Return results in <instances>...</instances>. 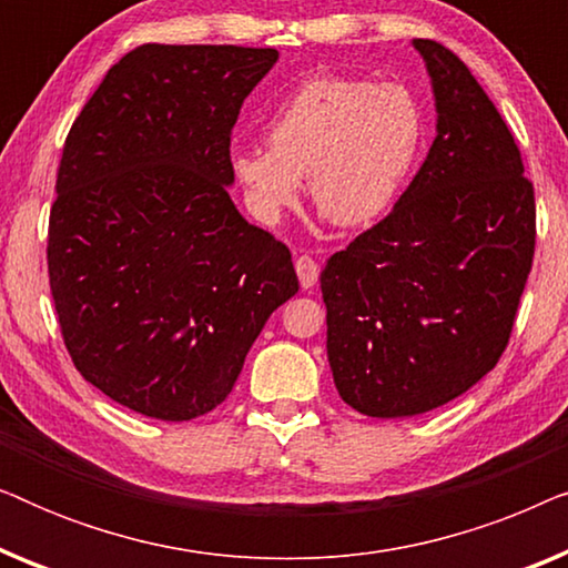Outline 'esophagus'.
<instances>
[{"label":"esophagus","instance_id":"obj_1","mask_svg":"<svg viewBox=\"0 0 568 568\" xmlns=\"http://www.w3.org/2000/svg\"><path fill=\"white\" fill-rule=\"evenodd\" d=\"M294 268H297L302 290H310V286L317 284V276H321V266H317L315 258H310V255H300L297 263H294Z\"/></svg>","mask_w":568,"mask_h":568}]
</instances>
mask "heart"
Listing matches in <instances>:
<instances>
[{"mask_svg":"<svg viewBox=\"0 0 568 568\" xmlns=\"http://www.w3.org/2000/svg\"><path fill=\"white\" fill-rule=\"evenodd\" d=\"M266 146L230 150V173L255 220L276 224L310 196L341 227H364L395 204L424 144V113L400 82L307 77L268 113Z\"/></svg>","mask_w":568,"mask_h":568,"instance_id":"heart-1","label":"heart"}]
</instances>
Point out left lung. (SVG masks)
Returning <instances> with one entry per match:
<instances>
[{"label":"left lung","instance_id":"1","mask_svg":"<svg viewBox=\"0 0 568 568\" xmlns=\"http://www.w3.org/2000/svg\"><path fill=\"white\" fill-rule=\"evenodd\" d=\"M437 136L393 212L321 274L333 383L364 416L439 408L509 344L535 253V191L470 69L416 38Z\"/></svg>","mask_w":568,"mask_h":568}]
</instances>
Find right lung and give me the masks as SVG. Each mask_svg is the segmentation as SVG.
Listing matches in <instances>:
<instances>
[{
  "label": "right lung",
  "instance_id": "obj_1",
  "mask_svg": "<svg viewBox=\"0 0 568 568\" xmlns=\"http://www.w3.org/2000/svg\"><path fill=\"white\" fill-rule=\"evenodd\" d=\"M276 49L144 43L69 129L49 284L80 375L160 422L232 393L253 341L300 290L290 247L232 204L230 134Z\"/></svg>",
  "mask_w": 568,
  "mask_h": 568
}]
</instances>
